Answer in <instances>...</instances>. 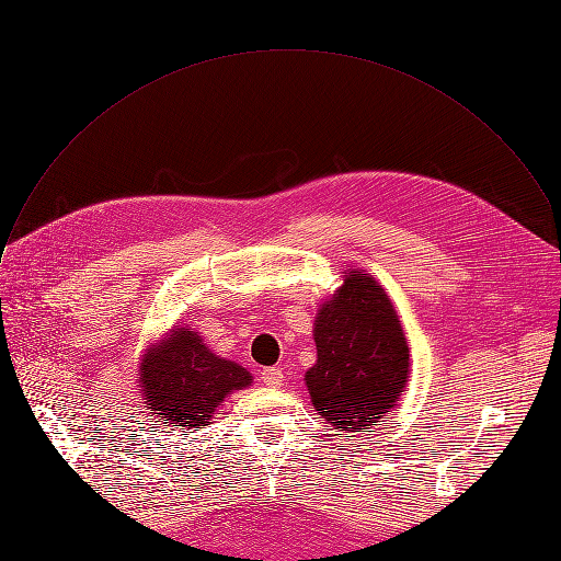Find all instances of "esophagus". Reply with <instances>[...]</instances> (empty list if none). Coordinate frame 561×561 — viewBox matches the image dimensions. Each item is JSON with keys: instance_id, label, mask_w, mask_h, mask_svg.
Segmentation results:
<instances>
[{"instance_id": "esophagus-1", "label": "esophagus", "mask_w": 561, "mask_h": 561, "mask_svg": "<svg viewBox=\"0 0 561 561\" xmlns=\"http://www.w3.org/2000/svg\"><path fill=\"white\" fill-rule=\"evenodd\" d=\"M259 381L268 386V388H279L282 381H284V375H282L279 367H264L259 371Z\"/></svg>"}]
</instances>
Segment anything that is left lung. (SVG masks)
Returning <instances> with one entry per match:
<instances>
[{"instance_id": "obj_1", "label": "left lung", "mask_w": 561, "mask_h": 561, "mask_svg": "<svg viewBox=\"0 0 561 561\" xmlns=\"http://www.w3.org/2000/svg\"><path fill=\"white\" fill-rule=\"evenodd\" d=\"M313 335L318 363L307 371L313 408L335 428L375 426L408 379V345L383 288L358 271L345 275L320 309Z\"/></svg>"}]
</instances>
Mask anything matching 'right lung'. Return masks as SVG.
<instances>
[{
	"label": "right lung",
	"instance_id": "add662e5",
	"mask_svg": "<svg viewBox=\"0 0 561 561\" xmlns=\"http://www.w3.org/2000/svg\"><path fill=\"white\" fill-rule=\"evenodd\" d=\"M252 383L241 365L214 356L196 331L175 329L146 354L141 390L153 417L175 426H207L232 390Z\"/></svg>",
	"mask_w": 561,
	"mask_h": 561
}]
</instances>
